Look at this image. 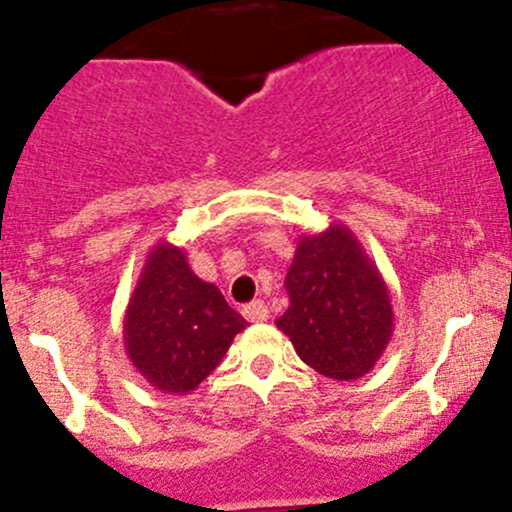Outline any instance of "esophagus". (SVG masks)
Here are the masks:
<instances>
[{"label":"esophagus","instance_id":"34e87169","mask_svg":"<svg viewBox=\"0 0 512 512\" xmlns=\"http://www.w3.org/2000/svg\"><path fill=\"white\" fill-rule=\"evenodd\" d=\"M243 316L250 320V323H265L269 318V308L265 301H252L243 308Z\"/></svg>","mask_w":512,"mask_h":512}]
</instances>
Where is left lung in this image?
<instances>
[{
	"label": "left lung",
	"mask_w": 512,
	"mask_h": 512,
	"mask_svg": "<svg viewBox=\"0 0 512 512\" xmlns=\"http://www.w3.org/2000/svg\"><path fill=\"white\" fill-rule=\"evenodd\" d=\"M289 308L277 328L296 355L328 379L372 372L393 335L389 286L350 228L301 235L284 279Z\"/></svg>",
	"instance_id": "obj_1"
}]
</instances>
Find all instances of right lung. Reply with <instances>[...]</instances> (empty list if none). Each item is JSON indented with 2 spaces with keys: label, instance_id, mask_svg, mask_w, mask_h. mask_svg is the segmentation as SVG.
Wrapping results in <instances>:
<instances>
[{
  "label": "right lung",
  "instance_id": "add662e5",
  "mask_svg": "<svg viewBox=\"0 0 512 512\" xmlns=\"http://www.w3.org/2000/svg\"><path fill=\"white\" fill-rule=\"evenodd\" d=\"M245 325L216 284L196 277L182 247L162 240L128 301L123 345L153 389L184 396L221 364Z\"/></svg>",
  "mask_w": 512,
  "mask_h": 512
}]
</instances>
